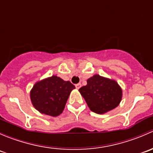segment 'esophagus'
<instances>
[{
    "mask_svg": "<svg viewBox=\"0 0 153 153\" xmlns=\"http://www.w3.org/2000/svg\"><path fill=\"white\" fill-rule=\"evenodd\" d=\"M75 86H76V89L80 88V87H81V83H78V84H76Z\"/></svg>",
    "mask_w": 153,
    "mask_h": 153,
    "instance_id": "34e87169",
    "label": "esophagus"
}]
</instances>
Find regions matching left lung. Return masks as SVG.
I'll return each mask as SVG.
<instances>
[{"mask_svg": "<svg viewBox=\"0 0 153 153\" xmlns=\"http://www.w3.org/2000/svg\"><path fill=\"white\" fill-rule=\"evenodd\" d=\"M91 111L102 114L118 106L123 96L121 87L114 79L95 74L79 89Z\"/></svg>", "mask_w": 153, "mask_h": 153, "instance_id": "1", "label": "left lung"}]
</instances>
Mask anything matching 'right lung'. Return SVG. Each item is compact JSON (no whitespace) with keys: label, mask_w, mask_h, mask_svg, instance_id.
Returning a JSON list of instances; mask_svg holds the SVG:
<instances>
[{"label":"right lung","mask_w":153,"mask_h":153,"mask_svg":"<svg viewBox=\"0 0 153 153\" xmlns=\"http://www.w3.org/2000/svg\"><path fill=\"white\" fill-rule=\"evenodd\" d=\"M74 88L71 82L53 75L35 83L30 92V100L40 113L57 117L62 113L69 95Z\"/></svg>","instance_id":"obj_1"}]
</instances>
